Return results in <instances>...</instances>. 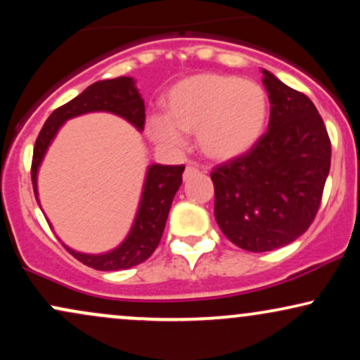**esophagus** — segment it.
<instances>
[{"instance_id":"1","label":"esophagus","mask_w":360,"mask_h":360,"mask_svg":"<svg viewBox=\"0 0 360 360\" xmlns=\"http://www.w3.org/2000/svg\"><path fill=\"white\" fill-rule=\"evenodd\" d=\"M194 172H198V169L193 166V164H189V166H186V169H184V181L186 179H189V177H191Z\"/></svg>"}]
</instances>
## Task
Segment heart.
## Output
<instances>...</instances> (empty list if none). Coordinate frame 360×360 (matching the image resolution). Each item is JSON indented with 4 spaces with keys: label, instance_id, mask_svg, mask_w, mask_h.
<instances>
[{
    "label": "heart",
    "instance_id": "obj_1",
    "mask_svg": "<svg viewBox=\"0 0 360 360\" xmlns=\"http://www.w3.org/2000/svg\"><path fill=\"white\" fill-rule=\"evenodd\" d=\"M167 113H152L147 131L171 150L184 147V134H196L208 159L232 160L262 137L269 100L262 86L229 74H198L176 82L166 96Z\"/></svg>",
    "mask_w": 360,
    "mask_h": 360
}]
</instances>
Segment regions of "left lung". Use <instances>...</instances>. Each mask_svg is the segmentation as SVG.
<instances>
[{"mask_svg": "<svg viewBox=\"0 0 360 360\" xmlns=\"http://www.w3.org/2000/svg\"><path fill=\"white\" fill-rule=\"evenodd\" d=\"M271 103L267 131L247 154L213 169L214 220L230 242L269 252L315 220L330 172L328 134L307 94L262 69Z\"/></svg>", "mask_w": 360, "mask_h": 360, "instance_id": "1", "label": "left lung"}]
</instances>
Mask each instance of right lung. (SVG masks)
Here are the masks:
<instances>
[{
	"mask_svg": "<svg viewBox=\"0 0 360 360\" xmlns=\"http://www.w3.org/2000/svg\"><path fill=\"white\" fill-rule=\"evenodd\" d=\"M91 111H108L118 115L130 122L137 130H143L146 125V105L139 89L135 88V81L127 76L94 82L82 91L79 96L53 110L37 137L34 159H32V184H34L37 203H39L37 174L53 137L64 122ZM183 172L184 166H162V164L148 166L137 217L130 233L117 249L105 254H82L69 249L68 245L64 247L79 262L96 271H122L139 266L154 254L162 238L172 200L183 183Z\"/></svg>",
	"mask_w": 360,
	"mask_h": 360,
	"instance_id": "obj_1",
	"label": "right lung"
}]
</instances>
